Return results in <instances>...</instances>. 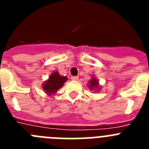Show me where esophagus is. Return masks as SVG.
Returning <instances> with one entry per match:
<instances>
[{
  "label": "esophagus",
  "mask_w": 149,
  "mask_h": 149,
  "mask_svg": "<svg viewBox=\"0 0 149 149\" xmlns=\"http://www.w3.org/2000/svg\"><path fill=\"white\" fill-rule=\"evenodd\" d=\"M71 78H72V80H73V81H77L79 79V77H77V76H72Z\"/></svg>",
  "instance_id": "1"
}]
</instances>
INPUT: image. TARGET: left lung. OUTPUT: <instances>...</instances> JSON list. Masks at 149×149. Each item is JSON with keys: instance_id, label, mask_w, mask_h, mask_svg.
<instances>
[{"instance_id": "1", "label": "left lung", "mask_w": 149, "mask_h": 149, "mask_svg": "<svg viewBox=\"0 0 149 149\" xmlns=\"http://www.w3.org/2000/svg\"><path fill=\"white\" fill-rule=\"evenodd\" d=\"M93 78L89 81V88L91 90H95V92H98L101 89V86H99V82L95 77H92Z\"/></svg>"}]
</instances>
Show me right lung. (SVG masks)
Here are the masks:
<instances>
[{"label": "right lung", "instance_id": "right-lung-1", "mask_svg": "<svg viewBox=\"0 0 149 149\" xmlns=\"http://www.w3.org/2000/svg\"><path fill=\"white\" fill-rule=\"evenodd\" d=\"M67 81V77L62 76L58 72H54L42 84V89L48 95L55 94Z\"/></svg>", "mask_w": 149, "mask_h": 149}]
</instances>
